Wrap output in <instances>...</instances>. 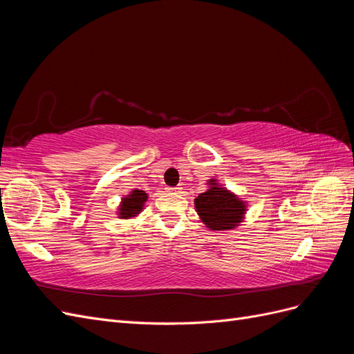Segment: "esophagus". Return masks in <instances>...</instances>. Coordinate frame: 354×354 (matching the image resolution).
Here are the masks:
<instances>
[{"label":"esophagus","mask_w":354,"mask_h":354,"mask_svg":"<svg viewBox=\"0 0 354 354\" xmlns=\"http://www.w3.org/2000/svg\"><path fill=\"white\" fill-rule=\"evenodd\" d=\"M181 189H183V187H180V186H177V187H168V192H173V194H180Z\"/></svg>","instance_id":"1"}]
</instances>
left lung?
Here are the masks:
<instances>
[{"mask_svg":"<svg viewBox=\"0 0 354 354\" xmlns=\"http://www.w3.org/2000/svg\"><path fill=\"white\" fill-rule=\"evenodd\" d=\"M211 187L195 199V207L201 220L211 230H229L236 227L245 214V203L224 187H218L216 180H209Z\"/></svg>","mask_w":354,"mask_h":354,"instance_id":"left-lung-1","label":"left lung"}]
</instances>
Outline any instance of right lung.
<instances>
[{"label": "right lung", "instance_id": "obj_1", "mask_svg": "<svg viewBox=\"0 0 354 354\" xmlns=\"http://www.w3.org/2000/svg\"><path fill=\"white\" fill-rule=\"evenodd\" d=\"M147 195L145 190H133L131 195H128L122 199V203L120 207V216L121 218H130L134 217L136 214L143 209V203L146 202Z\"/></svg>", "mask_w": 354, "mask_h": 354}]
</instances>
